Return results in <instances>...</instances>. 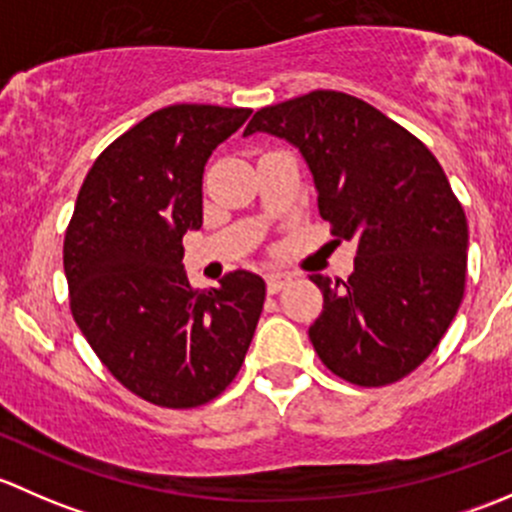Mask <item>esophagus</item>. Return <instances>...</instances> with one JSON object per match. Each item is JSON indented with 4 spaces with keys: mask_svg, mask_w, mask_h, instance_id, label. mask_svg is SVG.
Listing matches in <instances>:
<instances>
[{
    "mask_svg": "<svg viewBox=\"0 0 512 512\" xmlns=\"http://www.w3.org/2000/svg\"><path fill=\"white\" fill-rule=\"evenodd\" d=\"M287 282H289V277L282 275V272H270V275H267V292L277 294L282 287L287 285Z\"/></svg>",
    "mask_w": 512,
    "mask_h": 512,
    "instance_id": "1",
    "label": "esophagus"
}]
</instances>
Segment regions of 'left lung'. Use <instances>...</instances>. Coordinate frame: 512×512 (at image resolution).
I'll return each mask as SVG.
<instances>
[{"label":"left lung","mask_w":512,"mask_h":512,"mask_svg":"<svg viewBox=\"0 0 512 512\" xmlns=\"http://www.w3.org/2000/svg\"><path fill=\"white\" fill-rule=\"evenodd\" d=\"M257 131L299 148L319 215L356 245L347 282L309 277L324 294L314 352L356 386L404 379L438 347L466 289L468 223L446 173L406 128L342 91L260 108L245 136Z\"/></svg>","instance_id":"8db88e82"}]
</instances>
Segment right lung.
<instances>
[{
	"mask_svg": "<svg viewBox=\"0 0 512 512\" xmlns=\"http://www.w3.org/2000/svg\"><path fill=\"white\" fill-rule=\"evenodd\" d=\"M250 108L175 103L143 118L91 165L64 240L69 304L86 342L141 399L193 409L245 361L265 280L235 270L193 289L183 235L203 225V170Z\"/></svg>",
	"mask_w": 512,
	"mask_h": 512,
	"instance_id": "add662e5",
	"label": "right lung"
}]
</instances>
